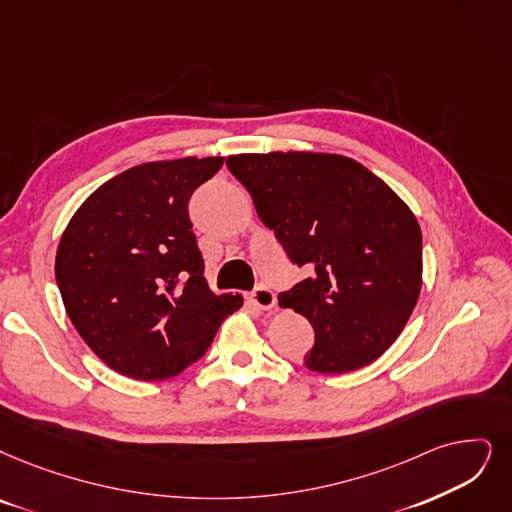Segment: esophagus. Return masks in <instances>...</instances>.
<instances>
[{
  "instance_id": "1",
  "label": "esophagus",
  "mask_w": 512,
  "mask_h": 512,
  "mask_svg": "<svg viewBox=\"0 0 512 512\" xmlns=\"http://www.w3.org/2000/svg\"><path fill=\"white\" fill-rule=\"evenodd\" d=\"M250 302L254 306H258L260 311H271L273 306H275V302H277V298H275V294L269 288H264V285H260V288H256L250 294Z\"/></svg>"
}]
</instances>
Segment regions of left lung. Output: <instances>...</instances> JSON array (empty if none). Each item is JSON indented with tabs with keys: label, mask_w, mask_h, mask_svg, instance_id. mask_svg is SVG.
Returning <instances> with one entry per match:
<instances>
[{
	"label": "left lung",
	"mask_w": 512,
	"mask_h": 512,
	"mask_svg": "<svg viewBox=\"0 0 512 512\" xmlns=\"http://www.w3.org/2000/svg\"><path fill=\"white\" fill-rule=\"evenodd\" d=\"M227 166L290 260L311 273L279 296L315 330L304 365L344 374L376 361L422 288V231L410 206L336 153H241Z\"/></svg>",
	"instance_id": "1"
}]
</instances>
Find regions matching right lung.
Listing matches in <instances>:
<instances>
[{
  "label": "right lung",
  "instance_id": "right-lung-1",
  "mask_svg": "<svg viewBox=\"0 0 512 512\" xmlns=\"http://www.w3.org/2000/svg\"><path fill=\"white\" fill-rule=\"evenodd\" d=\"M224 157L149 161L100 185L60 237L54 273L79 336L111 370L166 380L208 351L241 294H214L189 220Z\"/></svg>",
  "mask_w": 512,
  "mask_h": 512
}]
</instances>
